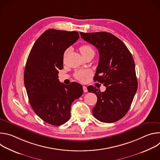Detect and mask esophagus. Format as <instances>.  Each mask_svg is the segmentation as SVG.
<instances>
[{
    "instance_id": "esophagus-1",
    "label": "esophagus",
    "mask_w": 160,
    "mask_h": 160,
    "mask_svg": "<svg viewBox=\"0 0 160 160\" xmlns=\"http://www.w3.org/2000/svg\"><path fill=\"white\" fill-rule=\"evenodd\" d=\"M83 92H87V87L86 86H83Z\"/></svg>"
}]
</instances>
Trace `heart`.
<instances>
[{"label": "heart", "instance_id": "obj_1", "mask_svg": "<svg viewBox=\"0 0 160 160\" xmlns=\"http://www.w3.org/2000/svg\"><path fill=\"white\" fill-rule=\"evenodd\" d=\"M80 53L83 56V57L85 56L86 55L93 53L94 54V51L93 48L89 45H83L79 49ZM68 52V50L65 51L64 54H66ZM91 75V72L89 70H78L75 73V78L80 81V82H85L88 77H89Z\"/></svg>", "mask_w": 160, "mask_h": 160}]
</instances>
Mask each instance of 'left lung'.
<instances>
[{
	"mask_svg": "<svg viewBox=\"0 0 160 160\" xmlns=\"http://www.w3.org/2000/svg\"><path fill=\"white\" fill-rule=\"evenodd\" d=\"M80 33L98 49L99 61L94 78L106 87L102 92L95 87H87L98 98L93 115L104 123L115 122L126 115L138 90L133 57L125 43L110 33Z\"/></svg>",
	"mask_w": 160,
	"mask_h": 160,
	"instance_id": "left-lung-1",
	"label": "left lung"
}]
</instances>
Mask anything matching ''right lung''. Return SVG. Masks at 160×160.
Here are the masks:
<instances>
[{"label": "right lung", "mask_w": 160, "mask_h": 160, "mask_svg": "<svg viewBox=\"0 0 160 160\" xmlns=\"http://www.w3.org/2000/svg\"><path fill=\"white\" fill-rule=\"evenodd\" d=\"M79 38L77 32L49 29L36 40L28 57L24 83L30 104L45 122L59 126L69 120L71 106L83 94L82 85L60 83L63 55Z\"/></svg>", "instance_id": "right-lung-1"}]
</instances>
